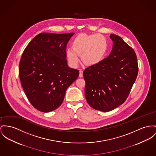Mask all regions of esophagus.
Listing matches in <instances>:
<instances>
[{
    "mask_svg": "<svg viewBox=\"0 0 156 156\" xmlns=\"http://www.w3.org/2000/svg\"><path fill=\"white\" fill-rule=\"evenodd\" d=\"M83 72L82 70H80L79 71V77H83Z\"/></svg>",
    "mask_w": 156,
    "mask_h": 156,
    "instance_id": "34e87169",
    "label": "esophagus"
}]
</instances>
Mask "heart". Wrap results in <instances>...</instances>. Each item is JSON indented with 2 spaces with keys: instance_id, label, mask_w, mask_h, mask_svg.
Returning <instances> with one entry per match:
<instances>
[{
  "instance_id": "heart-1",
  "label": "heart",
  "mask_w": 156,
  "mask_h": 156,
  "mask_svg": "<svg viewBox=\"0 0 156 156\" xmlns=\"http://www.w3.org/2000/svg\"><path fill=\"white\" fill-rule=\"evenodd\" d=\"M73 48L66 50V56L72 66H76L81 55L82 62L94 66L104 58L108 48L106 38L100 34H80L72 42Z\"/></svg>"
}]
</instances>
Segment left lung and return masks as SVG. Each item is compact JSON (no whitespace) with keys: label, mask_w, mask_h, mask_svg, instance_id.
<instances>
[{"label":"left lung","mask_w":156,"mask_h":156,"mask_svg":"<svg viewBox=\"0 0 156 156\" xmlns=\"http://www.w3.org/2000/svg\"><path fill=\"white\" fill-rule=\"evenodd\" d=\"M112 49L108 57L83 72L85 97L94 109L111 111L123 104L136 79L134 50L119 36L111 34Z\"/></svg>","instance_id":"8db88e82"}]
</instances>
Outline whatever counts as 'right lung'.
Masks as SVG:
<instances>
[{
	"mask_svg": "<svg viewBox=\"0 0 156 156\" xmlns=\"http://www.w3.org/2000/svg\"><path fill=\"white\" fill-rule=\"evenodd\" d=\"M74 33L42 32L24 50L20 62L23 89L32 105L49 112L62 103L67 89L77 79L79 72L70 68L66 47Z\"/></svg>",
	"mask_w": 156,
	"mask_h": 156,
	"instance_id": "1",
	"label": "right lung"
}]
</instances>
